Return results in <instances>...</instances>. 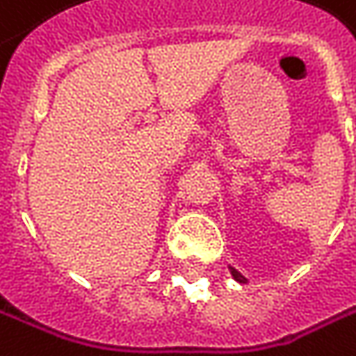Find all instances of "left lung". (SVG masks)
<instances>
[{"instance_id": "8db88e82", "label": "left lung", "mask_w": 356, "mask_h": 356, "mask_svg": "<svg viewBox=\"0 0 356 356\" xmlns=\"http://www.w3.org/2000/svg\"><path fill=\"white\" fill-rule=\"evenodd\" d=\"M232 276H234V280H238V282H244V280H246V277L242 276L240 272H236V270H232Z\"/></svg>"}]
</instances>
